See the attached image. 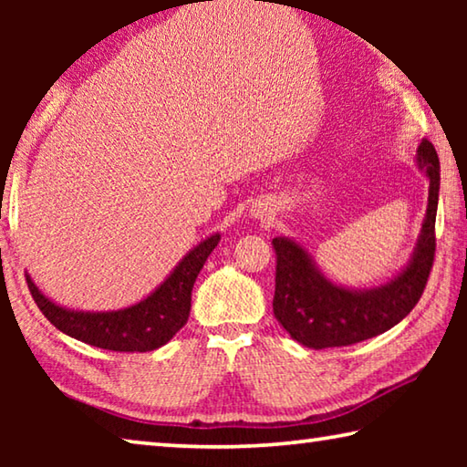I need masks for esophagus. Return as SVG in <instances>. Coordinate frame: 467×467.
<instances>
[{"mask_svg": "<svg viewBox=\"0 0 467 467\" xmlns=\"http://www.w3.org/2000/svg\"><path fill=\"white\" fill-rule=\"evenodd\" d=\"M262 216H264V214H262ZM267 218H270V216H267Z\"/></svg>", "mask_w": 467, "mask_h": 467, "instance_id": "obj_1", "label": "esophagus"}]
</instances>
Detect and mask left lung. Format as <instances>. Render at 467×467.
I'll return each instance as SVG.
<instances>
[{"label":"left lung","instance_id":"left-lung-1","mask_svg":"<svg viewBox=\"0 0 467 467\" xmlns=\"http://www.w3.org/2000/svg\"><path fill=\"white\" fill-rule=\"evenodd\" d=\"M418 167L429 177V208L410 264L393 280L368 290L337 286L315 265L298 243L275 236L274 315L292 339L313 350L352 346L375 337L414 309L429 282L434 262L441 167L429 140L418 146Z\"/></svg>","mask_w":467,"mask_h":467}]
</instances>
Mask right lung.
<instances>
[{
	"label": "right lung",
	"mask_w": 467,
	"mask_h": 467,
	"mask_svg": "<svg viewBox=\"0 0 467 467\" xmlns=\"http://www.w3.org/2000/svg\"><path fill=\"white\" fill-rule=\"evenodd\" d=\"M212 234L181 259L152 295L119 311H72L47 298L26 275L28 290L43 315L63 334L113 352H150L169 342L185 326L192 309V290L205 259L216 249Z\"/></svg>",
	"instance_id": "right-lung-1"
}]
</instances>
